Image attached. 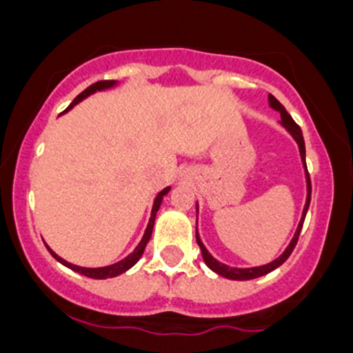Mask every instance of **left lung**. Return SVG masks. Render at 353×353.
I'll list each match as a JSON object with an SVG mask.
<instances>
[{
	"label": "left lung",
	"mask_w": 353,
	"mask_h": 353,
	"mask_svg": "<svg viewBox=\"0 0 353 353\" xmlns=\"http://www.w3.org/2000/svg\"><path fill=\"white\" fill-rule=\"evenodd\" d=\"M269 105L274 109V111H277V113L281 114V125L285 127V129L288 130L290 134H292V138L297 141L299 152H301L302 164H304V170H305V182H307V198H305L304 212H302V219H301V223H299L297 232H295V235H293V239H292V242L288 244V248L285 249V252H283L281 256L276 258V260L270 261V263L261 265V267H252V269H236V267H228V265L221 263V261L215 260L210 252L207 251V248H205L203 242H201V239H199L198 230H196V242H198L199 249H201V254H203V260H205V263H207L208 269L214 270V272L219 274V276L226 277V279H235V281H248V279H254V277L265 276V274L272 272L274 269H277L279 265H283L286 260H288L290 254H292V251L295 249V245H297L299 235H301L302 224H304L305 214H307V208H310V201H311V180H310V173H307V166H305V145H304V138H302L301 127H299L297 123L293 121V118L290 117L288 111L285 109V105L277 101L274 95H269Z\"/></svg>",
	"instance_id": "8db88e82"
}]
</instances>
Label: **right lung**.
<instances>
[{
    "label": "right lung",
    "instance_id": "add662e5",
    "mask_svg": "<svg viewBox=\"0 0 353 353\" xmlns=\"http://www.w3.org/2000/svg\"><path fill=\"white\" fill-rule=\"evenodd\" d=\"M114 84H117V81H99V83H93L92 86H88V88L84 90L83 93H79V95H77L76 99L72 101V104L68 105L67 111H68V109L74 108V105H76V104H79V102L83 101V99H86V97L92 95V93L101 92V90L113 88ZM67 111H65V113H67ZM168 192H170V187H166V189H162V191L157 194V198H155L154 207H152V215H150V221H148V226H146L145 235H143V239H141V242H139V244H138V248L134 249V251L130 252L129 256L123 258V260H120V261H117V263L108 265V267H97V269H88V267H79V265L68 263L67 260H63V258L58 256V254H56V252L52 251V249L49 248V245H46V248L49 249V252H51V254H52V258H56V260L60 261L61 265H65V267L72 269V270H74V272H79V274H83V276H86V277H92V279H108V277L120 276V274L127 272V270H129L130 267H134V265L138 263L139 258L143 256V251H145V248H146V244H148L150 236H152V230H154V223H155V215H157L159 207H161L162 198H164V196H166Z\"/></svg>",
    "mask_w": 353,
    "mask_h": 353
}]
</instances>
